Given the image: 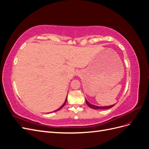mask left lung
Returning a JSON list of instances; mask_svg holds the SVG:
<instances>
[{"mask_svg": "<svg viewBox=\"0 0 149 149\" xmlns=\"http://www.w3.org/2000/svg\"><path fill=\"white\" fill-rule=\"evenodd\" d=\"M86 102L87 105L89 107L92 108V109H109V108H111L113 107L115 104L113 105H111V106H95V105H93L91 104H90L89 102H88V101L86 100Z\"/></svg>", "mask_w": 149, "mask_h": 149, "instance_id": "left-lung-1", "label": "left lung"}]
</instances>
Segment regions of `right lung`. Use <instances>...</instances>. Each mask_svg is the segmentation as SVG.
<instances>
[{
	"instance_id": "add662e5",
	"label": "right lung",
	"mask_w": 149,
	"mask_h": 149,
	"mask_svg": "<svg viewBox=\"0 0 149 149\" xmlns=\"http://www.w3.org/2000/svg\"><path fill=\"white\" fill-rule=\"evenodd\" d=\"M66 101H67V97L66 98V100H65V102L63 103V105H62V106H61V107H60V108H58V109H56V110H55V111H54L53 112H56V111H59L60 109H61V108H62V107H63L65 106V104H66Z\"/></svg>"
}]
</instances>
